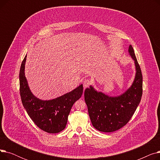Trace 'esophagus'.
I'll list each match as a JSON object with an SVG mask.
<instances>
[{
  "label": "esophagus",
  "mask_w": 160,
  "mask_h": 160,
  "mask_svg": "<svg viewBox=\"0 0 160 160\" xmlns=\"http://www.w3.org/2000/svg\"><path fill=\"white\" fill-rule=\"evenodd\" d=\"M91 80H85L84 81H83V88H86L88 87H89L91 84Z\"/></svg>",
  "instance_id": "esophagus-1"
}]
</instances>
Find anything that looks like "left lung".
<instances>
[{
	"instance_id": "1",
	"label": "left lung",
	"mask_w": 160,
	"mask_h": 160,
	"mask_svg": "<svg viewBox=\"0 0 160 160\" xmlns=\"http://www.w3.org/2000/svg\"><path fill=\"white\" fill-rule=\"evenodd\" d=\"M128 52L134 60L136 76L132 86L122 95L108 96L90 86L84 92L85 102L93 127L102 132H112L123 127L132 118L140 103L142 93V77L132 45Z\"/></svg>"
}]
</instances>
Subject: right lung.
I'll use <instances>...</instances> for the list:
<instances>
[{
	"mask_svg": "<svg viewBox=\"0 0 160 160\" xmlns=\"http://www.w3.org/2000/svg\"><path fill=\"white\" fill-rule=\"evenodd\" d=\"M26 60L27 55L21 63L19 72L22 105L31 119L41 130L50 133L60 132L66 127L72 105L83 93V85L52 100H41L33 95L29 88L24 74Z\"/></svg>",
	"mask_w": 160,
	"mask_h": 160,
	"instance_id": "1",
	"label": "right lung"
}]
</instances>
